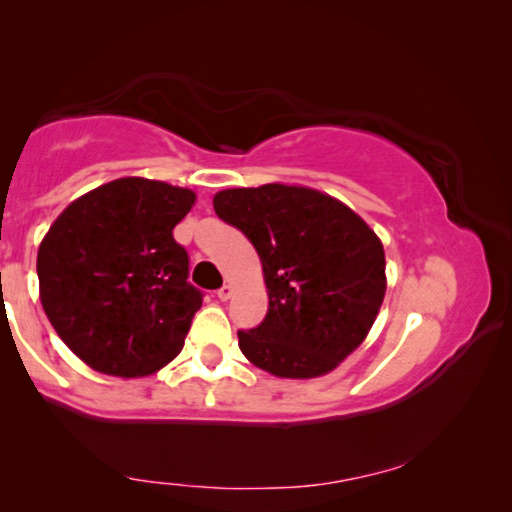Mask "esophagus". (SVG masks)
<instances>
[{"mask_svg":"<svg viewBox=\"0 0 512 512\" xmlns=\"http://www.w3.org/2000/svg\"><path fill=\"white\" fill-rule=\"evenodd\" d=\"M232 296V287H230V284H223V287L219 289V291H216V298H219V300H228Z\"/></svg>","mask_w":512,"mask_h":512,"instance_id":"esophagus-1","label":"esophagus"}]
</instances>
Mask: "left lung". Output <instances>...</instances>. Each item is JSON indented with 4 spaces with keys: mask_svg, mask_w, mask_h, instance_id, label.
<instances>
[{
    "mask_svg": "<svg viewBox=\"0 0 512 512\" xmlns=\"http://www.w3.org/2000/svg\"><path fill=\"white\" fill-rule=\"evenodd\" d=\"M214 212L255 246L266 318L239 329V348L275 377L334 370L366 339L386 293L384 246L361 216L309 187L223 189Z\"/></svg>",
    "mask_w": 512,
    "mask_h": 512,
    "instance_id": "8db88e82",
    "label": "left lung"
}]
</instances>
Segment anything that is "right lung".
<instances>
[{
    "instance_id": "obj_1",
    "label": "right lung",
    "mask_w": 512,
    "mask_h": 512,
    "mask_svg": "<svg viewBox=\"0 0 512 512\" xmlns=\"http://www.w3.org/2000/svg\"><path fill=\"white\" fill-rule=\"evenodd\" d=\"M194 201L192 189L119 178L67 205L42 239V309L90 368L144 377L183 350L203 291L173 228Z\"/></svg>"
}]
</instances>
